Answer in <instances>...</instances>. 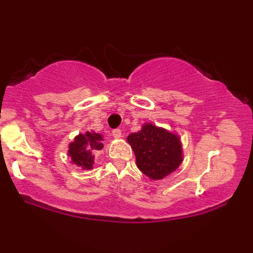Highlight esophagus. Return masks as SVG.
I'll use <instances>...</instances> for the list:
<instances>
[{"label": "esophagus", "mask_w": 253, "mask_h": 253, "mask_svg": "<svg viewBox=\"0 0 253 253\" xmlns=\"http://www.w3.org/2000/svg\"><path fill=\"white\" fill-rule=\"evenodd\" d=\"M112 134H113V136H114L115 139H120L121 136H123V132H121V129H119V128H117V129H114L112 132Z\"/></svg>", "instance_id": "34e87169"}]
</instances>
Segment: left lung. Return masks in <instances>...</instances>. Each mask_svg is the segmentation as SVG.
Returning a JSON list of instances; mask_svg holds the SVG:
<instances>
[{"label":"left lung","mask_w":253,"mask_h":253,"mask_svg":"<svg viewBox=\"0 0 253 253\" xmlns=\"http://www.w3.org/2000/svg\"><path fill=\"white\" fill-rule=\"evenodd\" d=\"M127 141L134 151L136 167L149 178H164L183 161L179 136L152 124L143 125L139 132L127 136Z\"/></svg>","instance_id":"8db88e82"}]
</instances>
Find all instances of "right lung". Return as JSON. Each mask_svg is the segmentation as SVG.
Listing matches in <instances>:
<instances>
[{"mask_svg":"<svg viewBox=\"0 0 253 253\" xmlns=\"http://www.w3.org/2000/svg\"><path fill=\"white\" fill-rule=\"evenodd\" d=\"M102 134L95 132H85L75 136V140L69 145V156L72 163L83 170L92 169L95 153L103 149Z\"/></svg>","mask_w":253,"mask_h":253,"instance_id":"add662e5","label":"right lung"}]
</instances>
